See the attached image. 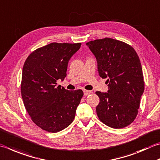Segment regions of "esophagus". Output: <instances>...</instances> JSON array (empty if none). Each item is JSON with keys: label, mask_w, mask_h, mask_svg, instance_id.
<instances>
[{"label": "esophagus", "mask_w": 160, "mask_h": 160, "mask_svg": "<svg viewBox=\"0 0 160 160\" xmlns=\"http://www.w3.org/2000/svg\"><path fill=\"white\" fill-rule=\"evenodd\" d=\"M83 92H84V96H87V95H89V94H90L91 93H92L91 91H88V90H84Z\"/></svg>", "instance_id": "34e87169"}]
</instances>
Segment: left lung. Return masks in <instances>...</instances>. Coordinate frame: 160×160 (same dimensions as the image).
<instances>
[{
	"label": "left lung",
	"mask_w": 160,
	"mask_h": 160,
	"mask_svg": "<svg viewBox=\"0 0 160 160\" xmlns=\"http://www.w3.org/2000/svg\"><path fill=\"white\" fill-rule=\"evenodd\" d=\"M86 44L96 56L99 76L108 78V93L96 92L98 117L110 128H126L136 118L144 90L139 56L130 45L108 37Z\"/></svg>",
	"instance_id": "left-lung-1"
}]
</instances>
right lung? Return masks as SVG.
<instances>
[{"label": "right lung", "instance_id": "obj_1", "mask_svg": "<svg viewBox=\"0 0 160 160\" xmlns=\"http://www.w3.org/2000/svg\"><path fill=\"white\" fill-rule=\"evenodd\" d=\"M81 43H51L36 49L25 62L21 96L30 118L41 129L58 132L73 122L83 96L81 89L68 91L58 86L67 76L70 58Z\"/></svg>", "mask_w": 160, "mask_h": 160}]
</instances>
